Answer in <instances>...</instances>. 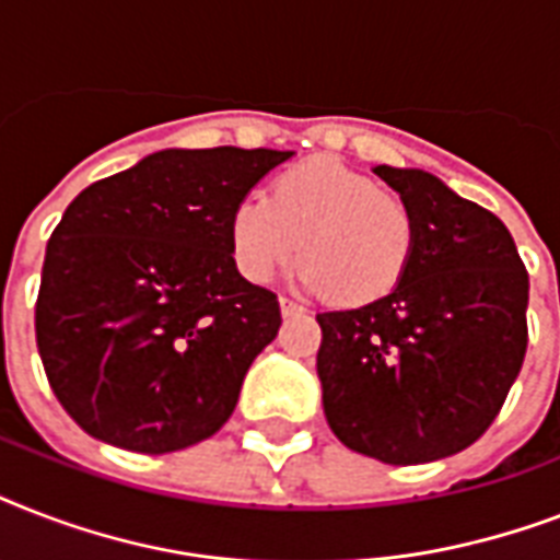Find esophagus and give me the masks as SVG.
<instances>
[{
  "label": "esophagus",
  "instance_id": "34e87169",
  "mask_svg": "<svg viewBox=\"0 0 560 560\" xmlns=\"http://www.w3.org/2000/svg\"><path fill=\"white\" fill-rule=\"evenodd\" d=\"M279 305H281V314H284V316L305 314V307L299 305V302H293V299H288V296H281V299H279Z\"/></svg>",
  "mask_w": 560,
  "mask_h": 560
}]
</instances>
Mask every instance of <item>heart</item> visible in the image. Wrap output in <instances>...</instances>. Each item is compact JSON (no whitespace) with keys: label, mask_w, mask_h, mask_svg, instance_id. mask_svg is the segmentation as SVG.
Wrapping results in <instances>:
<instances>
[{"label":"heart","mask_w":560,"mask_h":560,"mask_svg":"<svg viewBox=\"0 0 560 560\" xmlns=\"http://www.w3.org/2000/svg\"><path fill=\"white\" fill-rule=\"evenodd\" d=\"M229 246L241 276L267 281L293 261L302 288L369 305L398 288L416 249V214L400 194L337 160L316 156L237 202Z\"/></svg>","instance_id":"b5f03b06"}]
</instances>
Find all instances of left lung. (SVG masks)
Here are the masks:
<instances>
[{"mask_svg":"<svg viewBox=\"0 0 560 560\" xmlns=\"http://www.w3.org/2000/svg\"><path fill=\"white\" fill-rule=\"evenodd\" d=\"M416 214V249L389 296L316 314L328 427L386 465L465 451L500 416L529 346V272L512 232L442 179L377 165Z\"/></svg>","mask_w":560,"mask_h":560,"instance_id":"left-lung-1","label":"left lung"}]
</instances>
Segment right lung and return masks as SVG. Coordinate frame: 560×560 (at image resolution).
Returning <instances> with one entry per match:
<instances>
[{
  "mask_svg": "<svg viewBox=\"0 0 560 560\" xmlns=\"http://www.w3.org/2000/svg\"><path fill=\"white\" fill-rule=\"evenodd\" d=\"M293 151H160L83 188L34 305L48 386L92 439L174 453L226 424L279 296L237 272L229 218Z\"/></svg>",
  "mask_w": 560,
  "mask_h": 560,
  "instance_id": "obj_1",
  "label": "right lung"
}]
</instances>
